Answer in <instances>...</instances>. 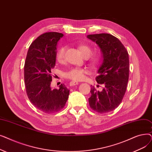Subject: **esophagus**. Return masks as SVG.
<instances>
[{"mask_svg":"<svg viewBox=\"0 0 152 152\" xmlns=\"http://www.w3.org/2000/svg\"><path fill=\"white\" fill-rule=\"evenodd\" d=\"M78 84V83L77 82H76V81H71L69 83V86H75V85H77Z\"/></svg>","mask_w":152,"mask_h":152,"instance_id":"esophagus-1","label":"esophagus"}]
</instances>
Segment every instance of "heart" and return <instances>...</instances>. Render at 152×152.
Here are the masks:
<instances>
[{
	"label": "heart",
	"instance_id": "b5f03b06",
	"mask_svg": "<svg viewBox=\"0 0 152 152\" xmlns=\"http://www.w3.org/2000/svg\"><path fill=\"white\" fill-rule=\"evenodd\" d=\"M78 49L81 52L82 55L85 58H88L92 53V48L87 44H81L78 46ZM66 47L61 46L56 52V60L58 62L62 63L65 60ZM89 63L94 66H96L100 65L101 58L100 56L97 55H92L89 58ZM89 73V70L84 68H73L67 71L64 73V76L66 78L71 79L72 81H81L84 78L85 76Z\"/></svg>",
	"mask_w": 152,
	"mask_h": 152
}]
</instances>
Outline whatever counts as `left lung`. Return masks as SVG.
<instances>
[{
	"label": "left lung",
	"mask_w": 152,
	"mask_h": 152,
	"mask_svg": "<svg viewBox=\"0 0 152 152\" xmlns=\"http://www.w3.org/2000/svg\"><path fill=\"white\" fill-rule=\"evenodd\" d=\"M87 37L101 49L103 59L96 81L104 86L100 92L91 87L89 105L99 113H108L119 106L126 93L129 75V54L121 42L110 34H90Z\"/></svg>",
	"instance_id": "left-lung-1"
}]
</instances>
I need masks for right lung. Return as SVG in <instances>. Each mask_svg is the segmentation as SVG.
Segmentation results:
<instances>
[{
	"label": "right lung",
	"mask_w": 152,
	"mask_h": 152,
	"mask_svg": "<svg viewBox=\"0 0 152 152\" xmlns=\"http://www.w3.org/2000/svg\"><path fill=\"white\" fill-rule=\"evenodd\" d=\"M63 34L45 33L37 37L29 47L24 66L26 92L30 102L45 113L58 112L65 107L69 90L61 84L52 89L51 70L56 60V45Z\"/></svg>",
	"instance_id": "obj_1"
}]
</instances>
